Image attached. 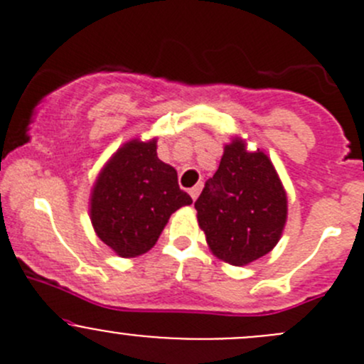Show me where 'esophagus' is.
Segmentation results:
<instances>
[{"label": "esophagus", "instance_id": "34e87169", "mask_svg": "<svg viewBox=\"0 0 364 364\" xmlns=\"http://www.w3.org/2000/svg\"><path fill=\"white\" fill-rule=\"evenodd\" d=\"M200 190H203V185H200V183H197V185L193 186V188H190V197H192V199L196 200L197 197H199Z\"/></svg>", "mask_w": 364, "mask_h": 364}]
</instances>
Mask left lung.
Returning a JSON list of instances; mask_svg holds the SVG:
<instances>
[{
    "label": "left lung",
    "mask_w": 364,
    "mask_h": 364,
    "mask_svg": "<svg viewBox=\"0 0 364 364\" xmlns=\"http://www.w3.org/2000/svg\"><path fill=\"white\" fill-rule=\"evenodd\" d=\"M209 250L223 262L247 266L269 253L287 222V193L264 151L234 137L218 171L196 200Z\"/></svg>",
    "instance_id": "left-lung-1"
}]
</instances>
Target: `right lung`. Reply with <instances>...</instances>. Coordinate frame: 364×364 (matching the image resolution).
Instances as JSON below:
<instances>
[{
	"instance_id": "1",
	"label": "right lung",
	"mask_w": 364,
	"mask_h": 364,
	"mask_svg": "<svg viewBox=\"0 0 364 364\" xmlns=\"http://www.w3.org/2000/svg\"><path fill=\"white\" fill-rule=\"evenodd\" d=\"M192 197L178 172L156 156V139L124 142L104 165L91 190L90 216L97 236L119 257L151 250L168 218Z\"/></svg>"
}]
</instances>
